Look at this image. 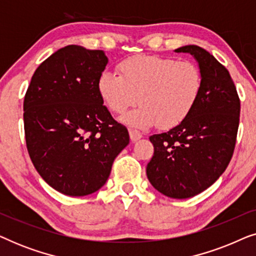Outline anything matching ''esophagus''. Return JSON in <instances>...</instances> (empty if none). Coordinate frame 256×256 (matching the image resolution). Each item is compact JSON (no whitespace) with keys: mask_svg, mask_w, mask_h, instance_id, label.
<instances>
[{"mask_svg":"<svg viewBox=\"0 0 256 256\" xmlns=\"http://www.w3.org/2000/svg\"><path fill=\"white\" fill-rule=\"evenodd\" d=\"M129 135H130V140L132 142L142 138V134L138 130H136V129H129Z\"/></svg>","mask_w":256,"mask_h":256,"instance_id":"esophagus-1","label":"esophagus"}]
</instances>
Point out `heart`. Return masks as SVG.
<instances>
[{"label": "heart", "instance_id": "heart-1", "mask_svg": "<svg viewBox=\"0 0 256 256\" xmlns=\"http://www.w3.org/2000/svg\"><path fill=\"white\" fill-rule=\"evenodd\" d=\"M118 70L120 74L101 73L98 90L115 114H124L138 99L141 106L122 118L130 127H176L191 114L200 98L202 73L194 62L136 56L122 60Z\"/></svg>", "mask_w": 256, "mask_h": 256}]
</instances>
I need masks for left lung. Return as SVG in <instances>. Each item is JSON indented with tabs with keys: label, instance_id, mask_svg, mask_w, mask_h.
Instances as JSON below:
<instances>
[{
	"label": "left lung",
	"instance_id": "1",
	"mask_svg": "<svg viewBox=\"0 0 256 256\" xmlns=\"http://www.w3.org/2000/svg\"><path fill=\"white\" fill-rule=\"evenodd\" d=\"M174 52L194 56L202 73V90L180 124L149 138L154 156L146 177L162 194L185 199L211 186L228 166L239 128L240 99L230 72L210 52L197 45Z\"/></svg>",
	"mask_w": 256,
	"mask_h": 256
}]
</instances>
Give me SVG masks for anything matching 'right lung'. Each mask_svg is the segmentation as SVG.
<instances>
[{"mask_svg": "<svg viewBox=\"0 0 256 256\" xmlns=\"http://www.w3.org/2000/svg\"><path fill=\"white\" fill-rule=\"evenodd\" d=\"M107 62L102 50L68 45L38 66L24 96L30 158L40 177L66 196L102 188L129 143L127 128L114 120L98 90Z\"/></svg>", "mask_w": 256, "mask_h": 256, "instance_id": "1", "label": "right lung"}]
</instances>
